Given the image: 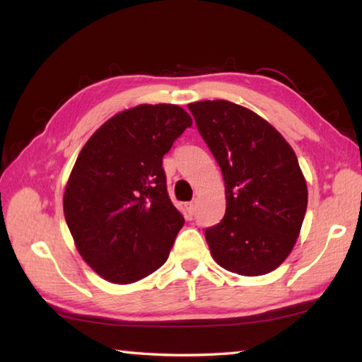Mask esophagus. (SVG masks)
<instances>
[{"label":"esophagus","instance_id":"esophagus-1","mask_svg":"<svg viewBox=\"0 0 362 362\" xmlns=\"http://www.w3.org/2000/svg\"><path fill=\"white\" fill-rule=\"evenodd\" d=\"M195 210H197V204H195V202H191V204H187V211H189V214H194Z\"/></svg>","mask_w":362,"mask_h":362}]
</instances>
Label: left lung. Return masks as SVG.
<instances>
[{
  "mask_svg": "<svg viewBox=\"0 0 362 362\" xmlns=\"http://www.w3.org/2000/svg\"><path fill=\"white\" fill-rule=\"evenodd\" d=\"M187 107L226 186L224 218L205 230L211 256L233 274H269L291 255L307 211V181L296 152L248 107L227 100Z\"/></svg>",
  "mask_w": 362,
  "mask_h": 362,
  "instance_id": "obj_1",
  "label": "left lung"
}]
</instances>
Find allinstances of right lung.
I'll return each mask as SVG.
<instances>
[{"mask_svg": "<svg viewBox=\"0 0 362 362\" xmlns=\"http://www.w3.org/2000/svg\"><path fill=\"white\" fill-rule=\"evenodd\" d=\"M191 125L177 105H138L81 149L63 213L79 255L106 281H139L167 261L185 218L168 197L162 158Z\"/></svg>", "mask_w": 362, "mask_h": 362, "instance_id": "right-lung-1", "label": "right lung"}]
</instances>
